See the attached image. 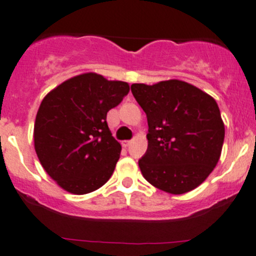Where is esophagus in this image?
Returning <instances> with one entry per match:
<instances>
[{
	"label": "esophagus",
	"mask_w": 256,
	"mask_h": 256,
	"mask_svg": "<svg viewBox=\"0 0 256 256\" xmlns=\"http://www.w3.org/2000/svg\"><path fill=\"white\" fill-rule=\"evenodd\" d=\"M122 144V147H125V148H126V147L130 146L131 141H122V144Z\"/></svg>",
	"instance_id": "obj_1"
}]
</instances>
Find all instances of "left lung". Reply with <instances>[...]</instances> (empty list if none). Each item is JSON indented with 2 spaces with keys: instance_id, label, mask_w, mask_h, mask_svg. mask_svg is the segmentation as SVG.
Instances as JSON below:
<instances>
[{
  "instance_id": "left-lung-1",
  "label": "left lung",
  "mask_w": 256,
  "mask_h": 256,
  "mask_svg": "<svg viewBox=\"0 0 256 256\" xmlns=\"http://www.w3.org/2000/svg\"><path fill=\"white\" fill-rule=\"evenodd\" d=\"M131 92L146 112L148 147L138 160L144 179L180 195L198 188L220 160L224 125L216 100L178 80L135 83Z\"/></svg>"
}]
</instances>
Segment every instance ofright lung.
Returning a JSON list of instances; mask_svg holds the SVG:
<instances>
[{
    "mask_svg": "<svg viewBox=\"0 0 256 256\" xmlns=\"http://www.w3.org/2000/svg\"><path fill=\"white\" fill-rule=\"evenodd\" d=\"M130 87L96 74L64 80L42 99L34 125L36 152L49 176L66 192L83 195L110 179L121 146L106 122Z\"/></svg>",
    "mask_w": 256,
    "mask_h": 256,
    "instance_id": "obj_1",
    "label": "right lung"
}]
</instances>
